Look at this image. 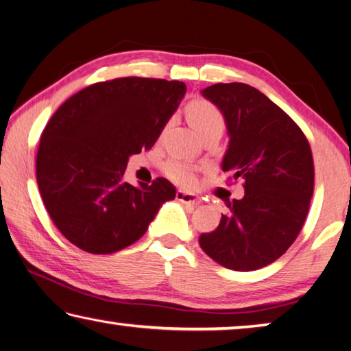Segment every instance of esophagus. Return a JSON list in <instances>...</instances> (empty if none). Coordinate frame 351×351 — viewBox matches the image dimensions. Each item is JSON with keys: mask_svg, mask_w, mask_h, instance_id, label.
I'll list each match as a JSON object with an SVG mask.
<instances>
[{"mask_svg": "<svg viewBox=\"0 0 351 351\" xmlns=\"http://www.w3.org/2000/svg\"><path fill=\"white\" fill-rule=\"evenodd\" d=\"M176 199L180 202L187 204V205H199V204H201V201H199L197 196L187 193V191H182V190L176 191Z\"/></svg>", "mask_w": 351, "mask_h": 351, "instance_id": "esophagus-1", "label": "esophagus"}]
</instances>
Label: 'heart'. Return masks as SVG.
Returning a JSON list of instances; mask_svg holds the SVG:
<instances>
[{
	"instance_id": "heart-1",
	"label": "heart",
	"mask_w": 351,
	"mask_h": 351,
	"mask_svg": "<svg viewBox=\"0 0 351 351\" xmlns=\"http://www.w3.org/2000/svg\"><path fill=\"white\" fill-rule=\"evenodd\" d=\"M187 120L195 132L202 136L204 134L217 130L222 132L225 128V120L222 112L207 100H193L185 108ZM166 173L175 182L184 187H193L196 184V170L181 161H170L166 164Z\"/></svg>"
}]
</instances>
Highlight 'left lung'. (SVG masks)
<instances>
[{
    "label": "left lung",
    "instance_id": "1",
    "mask_svg": "<svg viewBox=\"0 0 351 351\" xmlns=\"http://www.w3.org/2000/svg\"><path fill=\"white\" fill-rule=\"evenodd\" d=\"M202 95L221 109L230 144L222 170L243 181L242 199L199 245L232 271H256L283 256L303 228L313 195V156L303 130L263 93L216 84Z\"/></svg>",
    "mask_w": 351,
    "mask_h": 351
}]
</instances>
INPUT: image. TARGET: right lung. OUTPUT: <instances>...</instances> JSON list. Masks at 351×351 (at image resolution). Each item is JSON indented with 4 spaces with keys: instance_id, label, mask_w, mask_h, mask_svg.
Here are the masks:
<instances>
[{
    "instance_id": "1",
    "label": "right lung",
    "mask_w": 351,
    "mask_h": 351,
    "mask_svg": "<svg viewBox=\"0 0 351 351\" xmlns=\"http://www.w3.org/2000/svg\"><path fill=\"white\" fill-rule=\"evenodd\" d=\"M184 82L120 77L89 85L47 123L36 180L58 230L77 248L112 254L135 243L176 196L166 178L134 187L130 155L150 149L180 106Z\"/></svg>"
}]
</instances>
